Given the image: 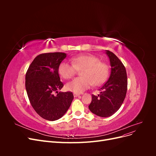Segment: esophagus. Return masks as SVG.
Wrapping results in <instances>:
<instances>
[{"mask_svg": "<svg viewBox=\"0 0 156 156\" xmlns=\"http://www.w3.org/2000/svg\"><path fill=\"white\" fill-rule=\"evenodd\" d=\"M80 96V94H79L73 93V96H74L75 98H77V97H78V96Z\"/></svg>", "mask_w": 156, "mask_h": 156, "instance_id": "34e87169", "label": "esophagus"}]
</instances>
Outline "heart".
<instances>
[{"label":"heart","instance_id":"1","mask_svg":"<svg viewBox=\"0 0 156 156\" xmlns=\"http://www.w3.org/2000/svg\"><path fill=\"white\" fill-rule=\"evenodd\" d=\"M71 63L66 61L61 62L58 66V72L60 77L68 79L72 78L81 70L80 77L73 79L66 84L68 91L80 94L88 89L93 84L99 86L105 81L108 75V67L107 64L100 62L97 56L90 54L80 55L72 58Z\"/></svg>","mask_w":156,"mask_h":156}]
</instances>
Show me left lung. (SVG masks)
I'll return each instance as SVG.
<instances>
[{"instance_id": "left-lung-1", "label": "left lung", "mask_w": 156, "mask_h": 156, "mask_svg": "<svg viewBox=\"0 0 156 156\" xmlns=\"http://www.w3.org/2000/svg\"><path fill=\"white\" fill-rule=\"evenodd\" d=\"M105 54L109 58L111 71L107 81L99 89L100 94L92 95V101L88 108L94 115L100 117H108L119 109L126 98L127 79L124 64L110 51Z\"/></svg>"}]
</instances>
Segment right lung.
I'll use <instances>...</instances> for the list:
<instances>
[{"instance_id":"obj_1","label":"right lung","mask_w":156,"mask_h":156,"mask_svg":"<svg viewBox=\"0 0 156 156\" xmlns=\"http://www.w3.org/2000/svg\"><path fill=\"white\" fill-rule=\"evenodd\" d=\"M66 56L64 53L37 55L26 73L25 87L30 104L41 118L49 121L62 117L73 99L72 92H58L64 86L58 68Z\"/></svg>"}]
</instances>
